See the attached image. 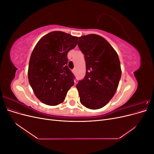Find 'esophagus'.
<instances>
[{"instance_id":"esophagus-1","label":"esophagus","mask_w":154,"mask_h":154,"mask_svg":"<svg viewBox=\"0 0 154 154\" xmlns=\"http://www.w3.org/2000/svg\"><path fill=\"white\" fill-rule=\"evenodd\" d=\"M72 72H73V73H75V72H76V69H75L72 70Z\"/></svg>"}]
</instances>
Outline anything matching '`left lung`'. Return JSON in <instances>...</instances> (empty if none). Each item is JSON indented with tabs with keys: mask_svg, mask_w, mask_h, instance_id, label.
Returning a JSON list of instances; mask_svg holds the SVG:
<instances>
[{
	"mask_svg": "<svg viewBox=\"0 0 154 154\" xmlns=\"http://www.w3.org/2000/svg\"><path fill=\"white\" fill-rule=\"evenodd\" d=\"M78 45L86 64L85 76L76 85L80 102L88 109H101L112 98L119 85L118 55L104 38L95 34L79 37Z\"/></svg>",
	"mask_w": 154,
	"mask_h": 154,
	"instance_id": "8db88e82",
	"label": "left lung"
}]
</instances>
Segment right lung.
I'll list each match as a JSON object with an SVG mask.
<instances>
[{
	"label": "right lung",
	"instance_id": "right-lung-1",
	"mask_svg": "<svg viewBox=\"0 0 154 154\" xmlns=\"http://www.w3.org/2000/svg\"><path fill=\"white\" fill-rule=\"evenodd\" d=\"M78 37L62 31L45 35L31 53L28 79L35 96L42 103H62L75 76L68 68V52L76 47Z\"/></svg>",
	"mask_w": 154,
	"mask_h": 154
}]
</instances>
